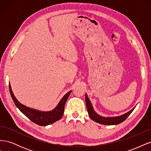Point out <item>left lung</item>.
I'll return each instance as SVG.
<instances>
[{
  "mask_svg": "<svg viewBox=\"0 0 151 151\" xmlns=\"http://www.w3.org/2000/svg\"><path fill=\"white\" fill-rule=\"evenodd\" d=\"M85 99H86V104L87 109H88V112L89 114V117L92 119L93 121L97 122L98 123L102 125H118L120 124L123 121H125L127 118L129 116L131 113L134 111L135 106L132 108L131 110L127 112L126 113L123 114V115L117 116H110V117H105L99 115L93 108V106L91 103V101L89 100L88 95L86 94L85 95Z\"/></svg>",
  "mask_w": 151,
  "mask_h": 151,
  "instance_id": "left-lung-1",
  "label": "left lung"
}]
</instances>
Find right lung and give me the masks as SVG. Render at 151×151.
<instances>
[{"label": "right lung", "mask_w": 151, "mask_h": 151, "mask_svg": "<svg viewBox=\"0 0 151 151\" xmlns=\"http://www.w3.org/2000/svg\"><path fill=\"white\" fill-rule=\"evenodd\" d=\"M9 91L13 101L15 103L16 107L19 109L26 116L28 117L31 121L40 126H47L52 124V123L60 119L63 116V112H64V107L65 103L68 96H69L70 93L72 92V90H70L63 96L62 98L60 99V101H59V103L56 106V107L53 108L52 110L48 111H43L26 106L25 105L21 104L16 99L14 94L10 83Z\"/></svg>", "instance_id": "obj_1"}]
</instances>
